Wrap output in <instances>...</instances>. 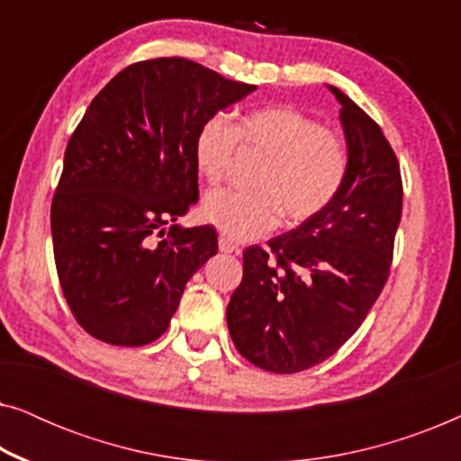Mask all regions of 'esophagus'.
I'll use <instances>...</instances> for the list:
<instances>
[{"label": "esophagus", "instance_id": "obj_1", "mask_svg": "<svg viewBox=\"0 0 461 461\" xmlns=\"http://www.w3.org/2000/svg\"><path fill=\"white\" fill-rule=\"evenodd\" d=\"M218 248H220V251H224V254H239V245H235L230 241V239H226V237H220L218 239Z\"/></svg>", "mask_w": 461, "mask_h": 461}]
</instances>
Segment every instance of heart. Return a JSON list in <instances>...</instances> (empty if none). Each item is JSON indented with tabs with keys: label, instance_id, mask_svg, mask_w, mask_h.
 Here are the masks:
<instances>
[{
	"label": "heart",
	"instance_id": "b5f03b06",
	"mask_svg": "<svg viewBox=\"0 0 461 461\" xmlns=\"http://www.w3.org/2000/svg\"><path fill=\"white\" fill-rule=\"evenodd\" d=\"M239 147L267 157L254 176V191H212L201 203V218L235 241L267 235L281 222H304L336 197L348 169L344 142L319 122L289 106L251 111L230 125L210 117L193 144L201 178L218 185Z\"/></svg>",
	"mask_w": 461,
	"mask_h": 461
}]
</instances>
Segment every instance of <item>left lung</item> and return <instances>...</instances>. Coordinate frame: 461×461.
Wrapping results in <instances>:
<instances>
[{
    "instance_id": "8db88e82",
    "label": "left lung",
    "mask_w": 461,
    "mask_h": 461,
    "mask_svg": "<svg viewBox=\"0 0 461 461\" xmlns=\"http://www.w3.org/2000/svg\"><path fill=\"white\" fill-rule=\"evenodd\" d=\"M348 169L331 203L269 251H243L226 308L237 350L256 367L295 374L330 358L367 317L388 279L402 212L399 161L380 125L338 87Z\"/></svg>"
}]
</instances>
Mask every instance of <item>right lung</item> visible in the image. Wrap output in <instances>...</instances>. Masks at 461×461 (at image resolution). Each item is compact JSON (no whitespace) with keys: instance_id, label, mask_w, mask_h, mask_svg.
<instances>
[{"instance_id":"obj_1","label":"right lung","mask_w":461,"mask_h":461,"mask_svg":"<svg viewBox=\"0 0 461 461\" xmlns=\"http://www.w3.org/2000/svg\"><path fill=\"white\" fill-rule=\"evenodd\" d=\"M254 90L172 56L125 67L87 106L65 150L52 241L62 294L90 336L144 346L167 330L188 279L218 251L210 224H176L199 199L194 136Z\"/></svg>"}]
</instances>
